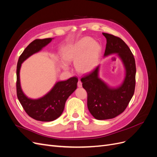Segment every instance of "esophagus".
<instances>
[{"instance_id":"esophagus-1","label":"esophagus","mask_w":157,"mask_h":157,"mask_svg":"<svg viewBox=\"0 0 157 157\" xmlns=\"http://www.w3.org/2000/svg\"><path fill=\"white\" fill-rule=\"evenodd\" d=\"M77 86H78V88H81V87L82 86V82H81V81H80V80H78V83H77Z\"/></svg>"}]
</instances>
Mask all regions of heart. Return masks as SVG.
<instances>
[{
  "label": "heart",
  "instance_id": "b5f03b06",
  "mask_svg": "<svg viewBox=\"0 0 157 157\" xmlns=\"http://www.w3.org/2000/svg\"><path fill=\"white\" fill-rule=\"evenodd\" d=\"M100 52L99 44L94 42L92 38L84 36L65 47L61 52L63 61H60L59 63L63 70H67L68 63L75 61V65L78 73H88L96 64Z\"/></svg>",
  "mask_w": 157,
  "mask_h": 157
}]
</instances>
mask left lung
I'll list each match as a JSON object with an SVG mask.
<instances>
[{
    "label": "left lung",
    "instance_id": "left-lung-1",
    "mask_svg": "<svg viewBox=\"0 0 157 157\" xmlns=\"http://www.w3.org/2000/svg\"><path fill=\"white\" fill-rule=\"evenodd\" d=\"M103 35L107 39L104 58L117 54L124 65L125 76L119 86H110L99 77L98 65L81 78L88 94V109L98 120L111 119L124 111L134 95L136 85V62L129 47L119 37L105 33Z\"/></svg>",
    "mask_w": 157,
    "mask_h": 157
}]
</instances>
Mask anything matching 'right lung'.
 Segmentation results:
<instances>
[{
  "label": "right lung",
  "instance_id": "add662e5",
  "mask_svg": "<svg viewBox=\"0 0 157 157\" xmlns=\"http://www.w3.org/2000/svg\"><path fill=\"white\" fill-rule=\"evenodd\" d=\"M54 38L36 39L27 46L17 61L16 75L17 96L23 108L33 119L42 122H50L57 119L62 114L67 98L77 88L78 78L71 77L64 81L56 82L50 91L41 98H28L23 92L20 83L21 64L30 56L42 50Z\"/></svg>",
  "mask_w": 157,
  "mask_h": 157
}]
</instances>
